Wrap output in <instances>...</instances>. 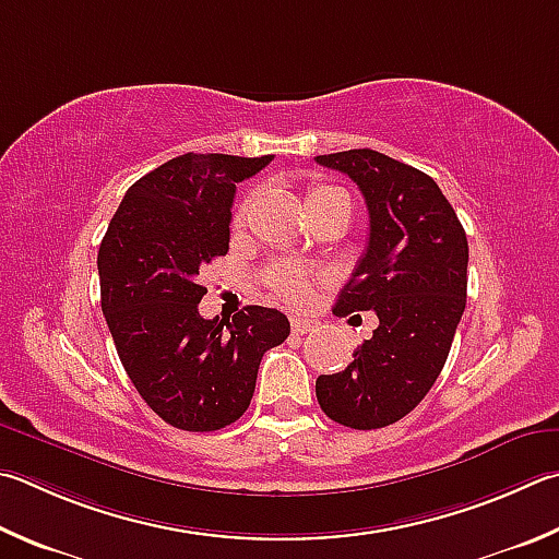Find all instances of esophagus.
I'll return each mask as SVG.
<instances>
[{"mask_svg": "<svg viewBox=\"0 0 559 559\" xmlns=\"http://www.w3.org/2000/svg\"><path fill=\"white\" fill-rule=\"evenodd\" d=\"M290 328H293V334H308L312 330V322L302 318H290Z\"/></svg>", "mask_w": 559, "mask_h": 559, "instance_id": "34e87169", "label": "esophagus"}]
</instances>
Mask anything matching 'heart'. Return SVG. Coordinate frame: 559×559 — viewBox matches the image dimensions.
<instances>
[{
    "instance_id": "b5f03b06",
    "label": "heart",
    "mask_w": 559,
    "mask_h": 559,
    "mask_svg": "<svg viewBox=\"0 0 559 559\" xmlns=\"http://www.w3.org/2000/svg\"><path fill=\"white\" fill-rule=\"evenodd\" d=\"M347 192L332 186H324V182H314V186L308 190V207H318L322 202H332V200H344ZM349 200V198H347ZM251 207V198H245L239 202V207L235 212V225H241V219L247 217V212ZM266 278L271 283V288L278 293V296L293 302V306H302L310 296H312V273L290 266V263H276V266L269 269Z\"/></svg>"
}]
</instances>
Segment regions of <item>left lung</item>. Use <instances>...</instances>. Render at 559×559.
Instances as JSON below:
<instances>
[{"mask_svg": "<svg viewBox=\"0 0 559 559\" xmlns=\"http://www.w3.org/2000/svg\"><path fill=\"white\" fill-rule=\"evenodd\" d=\"M357 182L369 247L334 314L373 310L379 328L340 373L314 381L328 418L377 430L408 415L438 381L466 306L469 245L430 176L371 148L314 158Z\"/></svg>", "mask_w": 559, "mask_h": 559, "instance_id": "obj_1", "label": "left lung"}]
</instances>
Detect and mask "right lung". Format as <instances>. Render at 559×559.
Returning <instances> with one entry per match:
<instances>
[{
    "mask_svg": "<svg viewBox=\"0 0 559 559\" xmlns=\"http://www.w3.org/2000/svg\"><path fill=\"white\" fill-rule=\"evenodd\" d=\"M273 156L182 154L127 190L99 245L103 312L141 399L168 425L212 432L249 408L261 357L290 334L283 312L247 306L231 322L198 312L200 269L229 251L237 182Z\"/></svg>",
    "mask_w": 559,
    "mask_h": 559,
    "instance_id": "1",
    "label": "right lung"
}]
</instances>
